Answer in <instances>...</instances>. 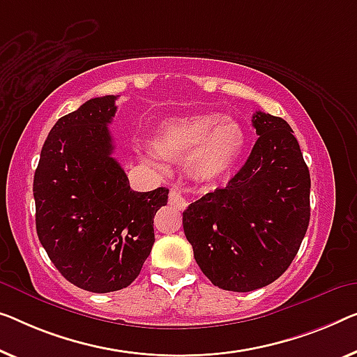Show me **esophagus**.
<instances>
[{"mask_svg": "<svg viewBox=\"0 0 357 357\" xmlns=\"http://www.w3.org/2000/svg\"><path fill=\"white\" fill-rule=\"evenodd\" d=\"M168 202H169V205L174 206V208H178V210H184L185 206L189 205L188 199H185L184 194L181 192L179 189H172V190H169Z\"/></svg>", "mask_w": 357, "mask_h": 357, "instance_id": "34e87169", "label": "esophagus"}]
</instances>
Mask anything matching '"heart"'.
I'll return each mask as SVG.
<instances>
[{
    "label": "heart",
    "mask_w": 357,
    "mask_h": 357,
    "mask_svg": "<svg viewBox=\"0 0 357 357\" xmlns=\"http://www.w3.org/2000/svg\"><path fill=\"white\" fill-rule=\"evenodd\" d=\"M245 131L231 116L195 114L167 120L151 144L158 157L179 160L188 155V172L202 183L226 176L241 160Z\"/></svg>",
    "instance_id": "1"
}]
</instances>
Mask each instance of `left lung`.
I'll list each match as a JSON object with an SVG mask.
<instances>
[{
    "instance_id": "obj_1",
    "label": "left lung",
    "mask_w": 357,
    "mask_h": 357,
    "mask_svg": "<svg viewBox=\"0 0 357 357\" xmlns=\"http://www.w3.org/2000/svg\"><path fill=\"white\" fill-rule=\"evenodd\" d=\"M258 139L225 189L183 213L194 258L213 285L252 291L279 279L310 225L311 178L294 130L280 116L253 114Z\"/></svg>"
}]
</instances>
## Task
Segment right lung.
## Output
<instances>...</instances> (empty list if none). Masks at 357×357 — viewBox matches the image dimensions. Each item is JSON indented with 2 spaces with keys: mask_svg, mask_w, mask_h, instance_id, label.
I'll use <instances>...</instances> for the list:
<instances>
[{
  "mask_svg": "<svg viewBox=\"0 0 357 357\" xmlns=\"http://www.w3.org/2000/svg\"><path fill=\"white\" fill-rule=\"evenodd\" d=\"M116 96L89 99L52 126L33 178L36 234L57 271L79 289H125L151 255L153 216L168 189L136 192L112 157Z\"/></svg>",
  "mask_w": 357,
  "mask_h": 357,
  "instance_id": "1",
  "label": "right lung"
}]
</instances>
